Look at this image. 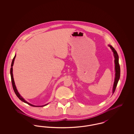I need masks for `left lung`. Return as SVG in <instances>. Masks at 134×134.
I'll return each instance as SVG.
<instances>
[{
    "label": "left lung",
    "instance_id": "left-lung-1",
    "mask_svg": "<svg viewBox=\"0 0 134 134\" xmlns=\"http://www.w3.org/2000/svg\"><path fill=\"white\" fill-rule=\"evenodd\" d=\"M108 46L110 47V48L111 49V50L114 53V55L115 57V81L114 83V86H113V94L115 92V90L117 84L118 83V81L120 79V64L119 63V56L118 54L116 52V51L115 50V49L111 46V45H108Z\"/></svg>",
    "mask_w": 134,
    "mask_h": 134
}]
</instances>
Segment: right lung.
I'll return each instance as SVG.
<instances>
[{
	"mask_svg": "<svg viewBox=\"0 0 134 134\" xmlns=\"http://www.w3.org/2000/svg\"><path fill=\"white\" fill-rule=\"evenodd\" d=\"M15 56H16V55L14 56V58H13V61H12V65H11V68H10V75H11V79H12V85H13V90H14V92H15V94L16 95V96H18V97L19 98V99L20 100H21V101H23V102H25V103H27V104H28L29 105H31V106H32V107H44V106H46V105H47L48 103H47V104H45V105H40V106H37V105H32V104H31V103H29L28 102H27L19 94V92H18V90L16 89V86H15V83H14V79H13V63H14V59H15Z\"/></svg>",
	"mask_w": 134,
	"mask_h": 134,
	"instance_id": "right-lung-1",
	"label": "right lung"
}]
</instances>
